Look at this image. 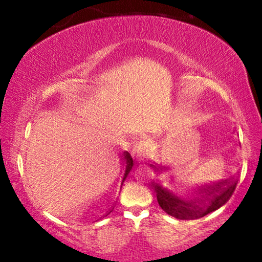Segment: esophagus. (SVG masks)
Segmentation results:
<instances>
[{"label": "esophagus", "mask_w": 262, "mask_h": 262, "mask_svg": "<svg viewBox=\"0 0 262 262\" xmlns=\"http://www.w3.org/2000/svg\"><path fill=\"white\" fill-rule=\"evenodd\" d=\"M148 155V148L144 141H138L135 145V156L138 161H143Z\"/></svg>", "instance_id": "1"}]
</instances>
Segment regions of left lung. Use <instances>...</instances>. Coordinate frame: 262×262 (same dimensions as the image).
<instances>
[{
	"instance_id": "8db88e82",
	"label": "left lung",
	"mask_w": 262,
	"mask_h": 262,
	"mask_svg": "<svg viewBox=\"0 0 262 262\" xmlns=\"http://www.w3.org/2000/svg\"><path fill=\"white\" fill-rule=\"evenodd\" d=\"M157 173L162 171L161 167H154ZM237 178L227 179L200 187L192 198H184L175 192V189L161 179H157L155 187L157 202L164 212L178 220H196L206 216L227 204L234 193Z\"/></svg>"
}]
</instances>
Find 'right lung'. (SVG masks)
Returning <instances> with one entry per match:
<instances>
[{
	"label": "right lung",
	"mask_w": 262,
	"mask_h": 262,
	"mask_svg": "<svg viewBox=\"0 0 262 262\" xmlns=\"http://www.w3.org/2000/svg\"><path fill=\"white\" fill-rule=\"evenodd\" d=\"M124 157H125V173H124V178H123V182L125 181V179L130 173V170L132 169V167H134V160H132V157L130 154L127 151L124 154ZM123 182H121V185H123ZM110 212H112V211H110Z\"/></svg>",
	"instance_id": "add662e5"
}]
</instances>
